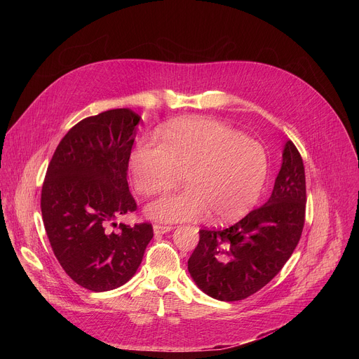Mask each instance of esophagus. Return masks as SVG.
<instances>
[{
    "label": "esophagus",
    "mask_w": 359,
    "mask_h": 359,
    "mask_svg": "<svg viewBox=\"0 0 359 359\" xmlns=\"http://www.w3.org/2000/svg\"><path fill=\"white\" fill-rule=\"evenodd\" d=\"M170 230H173L172 226H163V224H155V226H153V231H155L156 236L165 234V233H168Z\"/></svg>",
    "instance_id": "obj_1"
}]
</instances>
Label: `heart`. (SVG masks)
Returning a JSON list of instances; mask_svg holds the SVG:
<instances>
[{
  "label": "heart",
  "instance_id": "b5f03b06",
  "mask_svg": "<svg viewBox=\"0 0 359 359\" xmlns=\"http://www.w3.org/2000/svg\"><path fill=\"white\" fill-rule=\"evenodd\" d=\"M129 170L140 194L170 189L183 173L186 189L144 208L147 219L176 223L209 215L216 224L234 223L257 204L269 179L264 147L243 132L210 119L172 122L155 139H142L130 153Z\"/></svg>",
  "mask_w": 359,
  "mask_h": 359
}]
</instances>
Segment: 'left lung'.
<instances>
[{
	"label": "left lung",
	"instance_id": "obj_1",
	"mask_svg": "<svg viewBox=\"0 0 359 359\" xmlns=\"http://www.w3.org/2000/svg\"><path fill=\"white\" fill-rule=\"evenodd\" d=\"M305 172L288 140L264 206L227 229H203L187 269L197 287L220 301L244 299L269 284L295 250L305 220Z\"/></svg>",
	"mask_w": 359,
	"mask_h": 359
}]
</instances>
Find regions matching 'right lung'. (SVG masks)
<instances>
[{
    "label": "right lung",
    "mask_w": 359,
    "mask_h": 359,
    "mask_svg": "<svg viewBox=\"0 0 359 359\" xmlns=\"http://www.w3.org/2000/svg\"><path fill=\"white\" fill-rule=\"evenodd\" d=\"M139 121L128 108L85 118L60 142L42 184V220L55 257L95 292L128 283L153 237L149 223L110 229L136 210L126 176Z\"/></svg>",
    "instance_id": "obj_1"
}]
</instances>
